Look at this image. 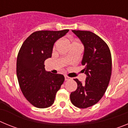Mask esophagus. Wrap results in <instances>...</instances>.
<instances>
[{
    "label": "esophagus",
    "mask_w": 128,
    "mask_h": 128,
    "mask_svg": "<svg viewBox=\"0 0 128 128\" xmlns=\"http://www.w3.org/2000/svg\"><path fill=\"white\" fill-rule=\"evenodd\" d=\"M65 81H68V80H70L71 78H69V77H68L67 76H65Z\"/></svg>",
    "instance_id": "34e87169"
}]
</instances>
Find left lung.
<instances>
[{"mask_svg": "<svg viewBox=\"0 0 128 128\" xmlns=\"http://www.w3.org/2000/svg\"><path fill=\"white\" fill-rule=\"evenodd\" d=\"M84 46L81 64L86 75L85 82L75 79L76 90L70 94L72 103L80 108H86L98 102L108 88L112 74V56L108 45L94 32L72 30Z\"/></svg>", "mask_w": 128, "mask_h": 128, "instance_id": "1", "label": "left lung"}]
</instances>
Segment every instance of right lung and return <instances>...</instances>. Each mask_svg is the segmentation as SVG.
Segmentation results:
<instances>
[{"label": "right lung", "mask_w": 128, "mask_h": 128, "mask_svg": "<svg viewBox=\"0 0 128 128\" xmlns=\"http://www.w3.org/2000/svg\"><path fill=\"white\" fill-rule=\"evenodd\" d=\"M68 30L34 32L25 40L19 50L16 60L19 85L26 99L36 108L51 106L64 82L62 74L46 71L44 62L51 58L54 43Z\"/></svg>", "instance_id": "add662e5"}]
</instances>
